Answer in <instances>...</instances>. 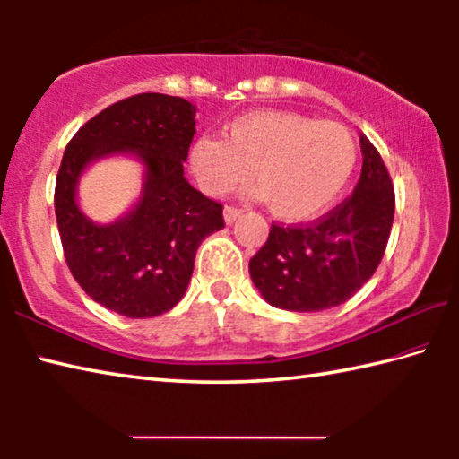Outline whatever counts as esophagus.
I'll return each mask as SVG.
<instances>
[{
	"instance_id": "esophagus-1",
	"label": "esophagus",
	"mask_w": 459,
	"mask_h": 459,
	"mask_svg": "<svg viewBox=\"0 0 459 459\" xmlns=\"http://www.w3.org/2000/svg\"><path fill=\"white\" fill-rule=\"evenodd\" d=\"M240 214H243V208L240 206H235V204L224 206V221H227L229 224L235 222Z\"/></svg>"
}]
</instances>
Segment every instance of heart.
Here are the masks:
<instances>
[{"instance_id":"1","label":"heart","mask_w":459,"mask_h":459,"mask_svg":"<svg viewBox=\"0 0 459 459\" xmlns=\"http://www.w3.org/2000/svg\"><path fill=\"white\" fill-rule=\"evenodd\" d=\"M359 145L340 123L299 113L253 111L190 147V168L202 190L224 194L251 168L257 196L277 219H314L336 202L354 174Z\"/></svg>"}]
</instances>
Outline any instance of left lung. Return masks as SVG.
I'll return each instance as SVG.
<instances>
[{
  "label": "left lung",
  "instance_id": "left-lung-1",
  "mask_svg": "<svg viewBox=\"0 0 459 459\" xmlns=\"http://www.w3.org/2000/svg\"><path fill=\"white\" fill-rule=\"evenodd\" d=\"M360 147L362 172L351 196L312 222H273L267 243L248 261L253 283L271 306L290 312L336 307L375 275L391 237L394 188L367 135Z\"/></svg>",
  "mask_w": 459,
  "mask_h": 459
}]
</instances>
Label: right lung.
Wrapping results in <instances>:
<instances>
[{"label": "right lung", "instance_id": "obj_1", "mask_svg": "<svg viewBox=\"0 0 459 459\" xmlns=\"http://www.w3.org/2000/svg\"><path fill=\"white\" fill-rule=\"evenodd\" d=\"M192 103L142 92L108 105L68 142L54 188L66 265L84 293L111 312L153 317L186 293L202 240L224 227L222 204L184 178L196 134ZM134 151L146 164L144 194L126 220L107 228L75 206V182L89 160Z\"/></svg>", "mask_w": 459, "mask_h": 459}]
</instances>
